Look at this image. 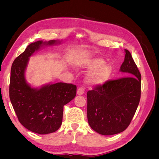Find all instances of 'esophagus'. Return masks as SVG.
<instances>
[{
    "label": "esophagus",
    "mask_w": 159,
    "mask_h": 159,
    "mask_svg": "<svg viewBox=\"0 0 159 159\" xmlns=\"http://www.w3.org/2000/svg\"><path fill=\"white\" fill-rule=\"evenodd\" d=\"M84 93V89L82 87L78 89V91H77V94H78V95H83Z\"/></svg>",
    "instance_id": "obj_1"
}]
</instances>
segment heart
Listing matches in <instances>:
<instances>
[{
	"mask_svg": "<svg viewBox=\"0 0 159 159\" xmlns=\"http://www.w3.org/2000/svg\"><path fill=\"white\" fill-rule=\"evenodd\" d=\"M78 70L90 71L86 81L93 87H98L105 84L109 81L113 73V66L105 63L100 57H84L75 64Z\"/></svg>",
	"mask_w": 159,
	"mask_h": 159,
	"instance_id": "1",
	"label": "heart"
}]
</instances>
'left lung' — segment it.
Segmentation results:
<instances>
[{
  "instance_id": "obj_1",
  "label": "left lung",
  "mask_w": 159,
  "mask_h": 159,
  "mask_svg": "<svg viewBox=\"0 0 159 159\" xmlns=\"http://www.w3.org/2000/svg\"><path fill=\"white\" fill-rule=\"evenodd\" d=\"M125 52L119 71L128 76L108 81L87 93L89 125L103 135L125 131L140 102L141 75L131 53L126 49Z\"/></svg>"
}]
</instances>
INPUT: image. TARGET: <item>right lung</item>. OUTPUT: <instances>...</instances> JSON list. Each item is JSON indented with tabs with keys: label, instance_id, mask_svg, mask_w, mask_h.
I'll list each match as a JSON object with an SVG mask.
<instances>
[{
	"label": "right lung",
	"instance_id": "add662e5",
	"mask_svg": "<svg viewBox=\"0 0 159 159\" xmlns=\"http://www.w3.org/2000/svg\"><path fill=\"white\" fill-rule=\"evenodd\" d=\"M61 42L53 40L31 43L12 65L9 96L12 107L22 125L38 134L54 133L60 127L64 106L76 95V85L71 84L50 83L35 88L28 84L25 78L28 61L34 53Z\"/></svg>",
	"mask_w": 159,
	"mask_h": 159
}]
</instances>
